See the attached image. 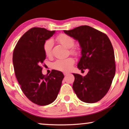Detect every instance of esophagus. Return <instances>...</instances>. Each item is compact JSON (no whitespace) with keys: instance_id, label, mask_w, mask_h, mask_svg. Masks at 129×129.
Listing matches in <instances>:
<instances>
[{"instance_id":"obj_1","label":"esophagus","mask_w":129,"mask_h":129,"mask_svg":"<svg viewBox=\"0 0 129 129\" xmlns=\"http://www.w3.org/2000/svg\"><path fill=\"white\" fill-rule=\"evenodd\" d=\"M63 74H64V76H67L69 74V73H68V72H64V73H63Z\"/></svg>"}]
</instances>
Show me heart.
I'll use <instances>...</instances> for the list:
<instances>
[{
	"label": "heart",
	"instance_id": "b5f03b06",
	"mask_svg": "<svg viewBox=\"0 0 129 129\" xmlns=\"http://www.w3.org/2000/svg\"><path fill=\"white\" fill-rule=\"evenodd\" d=\"M57 40L61 45L68 48H70V52L73 54H77V50L75 47H73L75 45V40L73 38L66 34H60L57 37ZM53 47L52 40L49 39L45 42L43 45V49L45 53L47 56H50L52 54ZM75 60L72 57H68L65 59H59L56 60L53 63V66L56 70L62 72L69 71L72 68Z\"/></svg>",
	"mask_w": 129,
	"mask_h": 129
}]
</instances>
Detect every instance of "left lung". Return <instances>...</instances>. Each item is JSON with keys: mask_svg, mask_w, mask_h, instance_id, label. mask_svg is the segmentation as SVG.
<instances>
[{"mask_svg": "<svg viewBox=\"0 0 129 129\" xmlns=\"http://www.w3.org/2000/svg\"><path fill=\"white\" fill-rule=\"evenodd\" d=\"M64 32L80 46L82 57L77 68L82 71L89 70L84 77L73 73V90L82 101L96 103L108 92L115 75L114 53L110 40L105 33L86 25Z\"/></svg>", "mask_w": 129, "mask_h": 129, "instance_id": "8db88e82", "label": "left lung"}]
</instances>
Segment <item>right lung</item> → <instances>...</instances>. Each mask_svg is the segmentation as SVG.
Instances as JSON below:
<instances>
[{
	"instance_id": "right-lung-1",
	"label": "right lung",
	"mask_w": 129,
	"mask_h": 129,
	"mask_svg": "<svg viewBox=\"0 0 129 129\" xmlns=\"http://www.w3.org/2000/svg\"><path fill=\"white\" fill-rule=\"evenodd\" d=\"M55 33L45 28L33 27L21 37L13 53L15 73L25 96L36 105L46 106L56 100L64 75L52 70L49 75L42 74L46 59L43 45Z\"/></svg>"
}]
</instances>
